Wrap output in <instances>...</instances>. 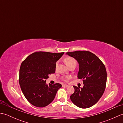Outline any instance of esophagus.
Masks as SVG:
<instances>
[{
  "mask_svg": "<svg viewBox=\"0 0 123 123\" xmlns=\"http://www.w3.org/2000/svg\"><path fill=\"white\" fill-rule=\"evenodd\" d=\"M62 87H64V88H68V87H69V86H68V85H62Z\"/></svg>",
  "mask_w": 123,
  "mask_h": 123,
  "instance_id": "esophagus-1",
  "label": "esophagus"
}]
</instances>
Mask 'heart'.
<instances>
[{"instance_id": "heart-1", "label": "heart", "mask_w": 123, "mask_h": 123, "mask_svg": "<svg viewBox=\"0 0 123 123\" xmlns=\"http://www.w3.org/2000/svg\"><path fill=\"white\" fill-rule=\"evenodd\" d=\"M65 62H66V64L68 65V67L71 66V64H76V61H75V60L74 58H72V57H70L66 58V60H65ZM57 66H58V63H57H57H56V65H55L56 68L57 67ZM69 79H70V77L68 76L64 77L63 78V80L65 81H68V80Z\"/></svg>"}]
</instances>
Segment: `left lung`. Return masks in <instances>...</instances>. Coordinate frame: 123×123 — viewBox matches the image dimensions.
<instances>
[{"label":"left lung","instance_id":"1","mask_svg":"<svg viewBox=\"0 0 123 123\" xmlns=\"http://www.w3.org/2000/svg\"><path fill=\"white\" fill-rule=\"evenodd\" d=\"M79 64L78 79H82L83 88L74 86L70 99L75 106L88 108L97 103L105 91L107 72L105 65L95 54L87 51L67 52Z\"/></svg>","mask_w":123,"mask_h":123}]
</instances>
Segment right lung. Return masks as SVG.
<instances>
[{
	"label": "right lung",
	"instance_id": "right-lung-1",
	"mask_svg": "<svg viewBox=\"0 0 123 123\" xmlns=\"http://www.w3.org/2000/svg\"><path fill=\"white\" fill-rule=\"evenodd\" d=\"M48 52H36L22 62L19 69V83L25 98L32 105L44 107L49 105L62 85L46 84L49 74H54L56 62L63 55Z\"/></svg>",
	"mask_w": 123,
	"mask_h": 123
}]
</instances>
